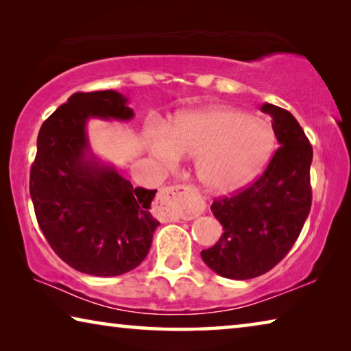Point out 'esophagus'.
<instances>
[{"mask_svg": "<svg viewBox=\"0 0 351 351\" xmlns=\"http://www.w3.org/2000/svg\"><path fill=\"white\" fill-rule=\"evenodd\" d=\"M158 206L168 220H191L205 210L204 202L186 185L163 188L158 195Z\"/></svg>", "mask_w": 351, "mask_h": 351, "instance_id": "obj_1", "label": "esophagus"}]
</instances>
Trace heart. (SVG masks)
I'll list each match as a JSON object with an SVG mask.
<instances>
[{
	"instance_id": "b5f03b06",
	"label": "heart",
	"mask_w": 351,
	"mask_h": 351,
	"mask_svg": "<svg viewBox=\"0 0 351 351\" xmlns=\"http://www.w3.org/2000/svg\"><path fill=\"white\" fill-rule=\"evenodd\" d=\"M274 146L269 123L230 106H206L174 117L166 138L151 135L149 149L174 168L195 158V177L206 191L231 193L250 183L265 166Z\"/></svg>"
}]
</instances>
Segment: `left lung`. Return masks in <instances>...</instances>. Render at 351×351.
<instances>
[{
	"mask_svg": "<svg viewBox=\"0 0 351 351\" xmlns=\"http://www.w3.org/2000/svg\"><path fill=\"white\" fill-rule=\"evenodd\" d=\"M261 109L273 119L280 146L259 179L213 202L223 232L200 253L213 271L236 280L257 278L278 265L298 241L311 208L313 147L304 129L287 109L269 103Z\"/></svg>",
	"mask_w": 351,
	"mask_h": 351,
	"instance_id": "8db88e82",
	"label": "left lung"
}]
</instances>
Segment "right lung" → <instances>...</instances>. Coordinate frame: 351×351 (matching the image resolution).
Segmentation results:
<instances>
[{
	"label": "right lung",
	"instance_id": "obj_1",
	"mask_svg": "<svg viewBox=\"0 0 351 351\" xmlns=\"http://www.w3.org/2000/svg\"><path fill=\"white\" fill-rule=\"evenodd\" d=\"M131 120L115 90L77 92L43 123L30 168V197L51 248L67 265L92 276H120L149 253L160 225L151 216L157 189L134 188L92 156L86 121Z\"/></svg>",
	"mask_w": 351,
	"mask_h": 351
}]
</instances>
